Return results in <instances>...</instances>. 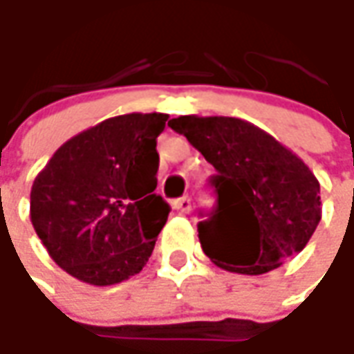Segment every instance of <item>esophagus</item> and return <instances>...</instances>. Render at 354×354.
Returning <instances> with one entry per match:
<instances>
[{"mask_svg": "<svg viewBox=\"0 0 354 354\" xmlns=\"http://www.w3.org/2000/svg\"><path fill=\"white\" fill-rule=\"evenodd\" d=\"M175 209L179 212H183V214H187V212H191V209H193V205H191V198L189 197H181V198H177L175 203Z\"/></svg>", "mask_w": 354, "mask_h": 354, "instance_id": "1", "label": "esophagus"}]
</instances>
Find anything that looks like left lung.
Here are the masks:
<instances>
[{
    "mask_svg": "<svg viewBox=\"0 0 354 354\" xmlns=\"http://www.w3.org/2000/svg\"><path fill=\"white\" fill-rule=\"evenodd\" d=\"M169 128L216 169V209L198 223L214 264L258 276L306 248L321 221L319 181L292 149L240 118L179 116Z\"/></svg>",
    "mask_w": 354,
    "mask_h": 354,
    "instance_id": "left-lung-1",
    "label": "left lung"
}]
</instances>
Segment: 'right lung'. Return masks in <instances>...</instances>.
I'll use <instances>...</instances> for the list:
<instances>
[{"label": "right lung", "mask_w": 354, "mask_h": 354, "mask_svg": "<svg viewBox=\"0 0 354 354\" xmlns=\"http://www.w3.org/2000/svg\"><path fill=\"white\" fill-rule=\"evenodd\" d=\"M167 114L108 118L64 142L31 187V223L48 256L90 286L142 272L169 205L156 195Z\"/></svg>", "instance_id": "right-lung-1"}]
</instances>
